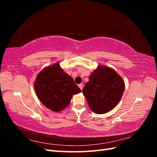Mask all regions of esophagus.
<instances>
[{
    "mask_svg": "<svg viewBox=\"0 0 157 157\" xmlns=\"http://www.w3.org/2000/svg\"><path fill=\"white\" fill-rule=\"evenodd\" d=\"M78 87L80 88V90H82V88H83V84H78Z\"/></svg>",
    "mask_w": 157,
    "mask_h": 157,
    "instance_id": "34e87169",
    "label": "esophagus"
}]
</instances>
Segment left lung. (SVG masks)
Instances as JSON below:
<instances>
[{"label": "left lung", "mask_w": 157, "mask_h": 157, "mask_svg": "<svg viewBox=\"0 0 157 157\" xmlns=\"http://www.w3.org/2000/svg\"><path fill=\"white\" fill-rule=\"evenodd\" d=\"M124 90V82L115 70L99 65L89 77L82 93L91 110L104 114L115 107Z\"/></svg>", "instance_id": "left-lung-1"}]
</instances>
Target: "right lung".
Here are the masks:
<instances>
[{
	"label": "right lung",
	"instance_id": "add662e5",
	"mask_svg": "<svg viewBox=\"0 0 157 157\" xmlns=\"http://www.w3.org/2000/svg\"><path fill=\"white\" fill-rule=\"evenodd\" d=\"M34 85L41 103L55 112L62 111L71 102L73 95L81 92L73 79L60 68L59 63L42 70Z\"/></svg>",
	"mask_w": 157,
	"mask_h": 157
}]
</instances>
